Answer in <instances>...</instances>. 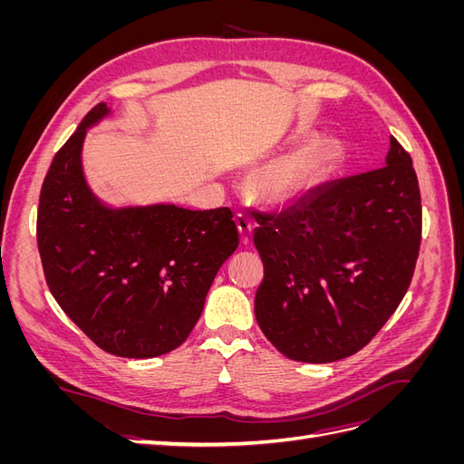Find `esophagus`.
Returning a JSON list of instances; mask_svg holds the SVG:
<instances>
[{"label":"esophagus","mask_w":464,"mask_h":464,"mask_svg":"<svg viewBox=\"0 0 464 464\" xmlns=\"http://www.w3.org/2000/svg\"><path fill=\"white\" fill-rule=\"evenodd\" d=\"M236 224H237V230H240V236H242V242L247 244L249 237H251V232H254L256 228V222L251 220L249 215L246 213H237L236 215Z\"/></svg>","instance_id":"esophagus-1"}]
</instances>
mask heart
I'll return each instance as SVG.
<instances>
[{
    "label": "heart",
    "mask_w": 464,
    "mask_h": 464,
    "mask_svg": "<svg viewBox=\"0 0 464 464\" xmlns=\"http://www.w3.org/2000/svg\"><path fill=\"white\" fill-rule=\"evenodd\" d=\"M334 149L333 141L327 139L312 141L259 168L254 184L273 203L296 201L317 184L334 157Z\"/></svg>",
    "instance_id": "1"
}]
</instances>
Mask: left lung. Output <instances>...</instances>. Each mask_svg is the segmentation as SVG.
<instances>
[{"mask_svg":"<svg viewBox=\"0 0 464 464\" xmlns=\"http://www.w3.org/2000/svg\"><path fill=\"white\" fill-rule=\"evenodd\" d=\"M256 220L263 334L294 362L353 356L395 314L412 280L422 205L411 154L391 137L383 168L329 181L286 213Z\"/></svg>","mask_w":464,"mask_h":464,"instance_id":"1","label":"left lung"}]
</instances>
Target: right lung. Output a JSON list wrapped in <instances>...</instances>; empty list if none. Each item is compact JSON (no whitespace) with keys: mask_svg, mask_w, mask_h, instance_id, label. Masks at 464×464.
Here are the masks:
<instances>
[{"mask_svg":"<svg viewBox=\"0 0 464 464\" xmlns=\"http://www.w3.org/2000/svg\"><path fill=\"white\" fill-rule=\"evenodd\" d=\"M110 114L104 102L94 106L53 157L40 191L38 251L67 317L106 353L145 360L188 339L240 237L227 207H111L98 198L81 152Z\"/></svg>","mask_w":464,"mask_h":464,"instance_id":"obj_1","label":"right lung"}]
</instances>
